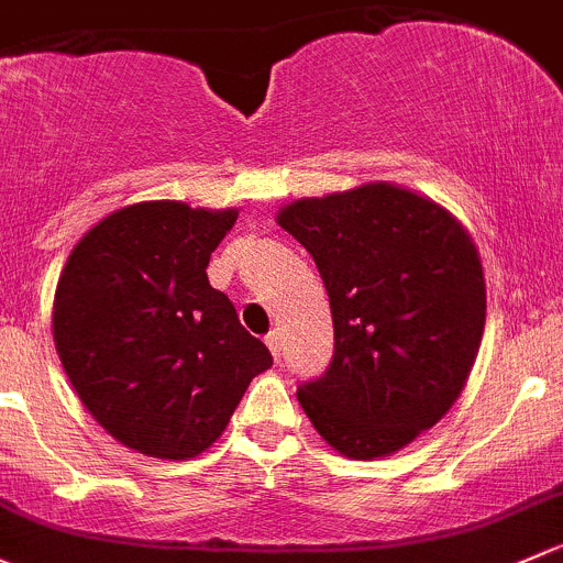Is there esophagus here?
<instances>
[{
  "label": "esophagus",
  "mask_w": 563,
  "mask_h": 563,
  "mask_svg": "<svg viewBox=\"0 0 563 563\" xmlns=\"http://www.w3.org/2000/svg\"><path fill=\"white\" fill-rule=\"evenodd\" d=\"M264 342L266 345H269V351H272V356H275V361H280V331H269V334L264 336Z\"/></svg>",
  "instance_id": "34e87169"
}]
</instances>
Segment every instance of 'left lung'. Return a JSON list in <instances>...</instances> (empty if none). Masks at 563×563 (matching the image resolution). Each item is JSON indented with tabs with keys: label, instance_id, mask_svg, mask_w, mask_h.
<instances>
[{
	"label": "left lung",
	"instance_id": "left-lung-1",
	"mask_svg": "<svg viewBox=\"0 0 563 563\" xmlns=\"http://www.w3.org/2000/svg\"><path fill=\"white\" fill-rule=\"evenodd\" d=\"M277 223L316 258L334 356L297 390L336 453L383 459L431 429L466 386L485 327L481 253L453 212L390 183L297 199Z\"/></svg>",
	"mask_w": 563,
	"mask_h": 563
}]
</instances>
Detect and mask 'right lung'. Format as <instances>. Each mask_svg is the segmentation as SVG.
I'll list each match as a JSON object with an SVG mask.
<instances>
[{
	"instance_id": "1",
	"label": "right lung",
	"mask_w": 563,
	"mask_h": 563,
	"mask_svg": "<svg viewBox=\"0 0 563 563\" xmlns=\"http://www.w3.org/2000/svg\"><path fill=\"white\" fill-rule=\"evenodd\" d=\"M240 212L140 202L80 236L58 275L53 342L75 394L121 445L186 461L227 429L272 353L207 280Z\"/></svg>"
}]
</instances>
